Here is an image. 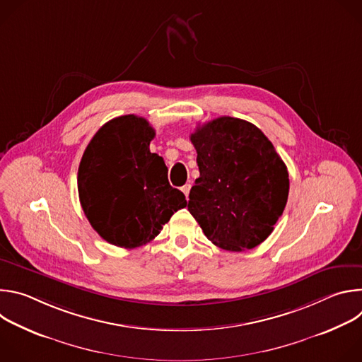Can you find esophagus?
Listing matches in <instances>:
<instances>
[{
  "mask_svg": "<svg viewBox=\"0 0 362 362\" xmlns=\"http://www.w3.org/2000/svg\"><path fill=\"white\" fill-rule=\"evenodd\" d=\"M190 187H192V186H190V185H189V183H187V185H185V186H182V187H180V189H182V192H183V193H185V196H186V199H189V192H190Z\"/></svg>",
  "mask_w": 362,
  "mask_h": 362,
  "instance_id": "1",
  "label": "esophagus"
}]
</instances>
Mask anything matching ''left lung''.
<instances>
[{
	"label": "left lung",
	"instance_id": "1",
	"mask_svg": "<svg viewBox=\"0 0 362 362\" xmlns=\"http://www.w3.org/2000/svg\"><path fill=\"white\" fill-rule=\"evenodd\" d=\"M200 176L187 209L216 246L240 252L262 243L281 218L289 193L288 170L255 124L229 116L190 134Z\"/></svg>",
	"mask_w": 362,
	"mask_h": 362
}]
</instances>
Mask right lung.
<instances>
[{"mask_svg":"<svg viewBox=\"0 0 362 362\" xmlns=\"http://www.w3.org/2000/svg\"><path fill=\"white\" fill-rule=\"evenodd\" d=\"M154 134L146 119L120 116L103 124L84 150L77 176L81 208L112 245H146L187 204L170 186L163 158L150 151Z\"/></svg>","mask_w":362,"mask_h":362,"instance_id":"1","label":"right lung"}]
</instances>
